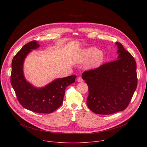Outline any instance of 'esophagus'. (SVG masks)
Listing matches in <instances>:
<instances>
[{"instance_id":"esophagus-1","label":"esophagus","mask_w":147,"mask_h":147,"mask_svg":"<svg viewBox=\"0 0 147 147\" xmlns=\"http://www.w3.org/2000/svg\"><path fill=\"white\" fill-rule=\"evenodd\" d=\"M77 81H78V82H82L83 81V80H82V78L81 77H79L77 79Z\"/></svg>"}]
</instances>
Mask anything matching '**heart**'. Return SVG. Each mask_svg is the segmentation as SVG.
I'll use <instances>...</instances> for the list:
<instances>
[{
	"instance_id": "obj_1",
	"label": "heart",
	"mask_w": 147,
	"mask_h": 147,
	"mask_svg": "<svg viewBox=\"0 0 147 147\" xmlns=\"http://www.w3.org/2000/svg\"><path fill=\"white\" fill-rule=\"evenodd\" d=\"M105 59L103 51L95 47H91L82 51L78 57V62L83 63L89 60L87 67L95 69L100 66Z\"/></svg>"
}]
</instances>
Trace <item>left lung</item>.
Returning a JSON list of instances; mask_svg holds the SVG:
<instances>
[{"mask_svg": "<svg viewBox=\"0 0 147 147\" xmlns=\"http://www.w3.org/2000/svg\"><path fill=\"white\" fill-rule=\"evenodd\" d=\"M117 60L84 71L82 78L88 87L87 104L98 115H111L127 107L137 86L136 62L121 44Z\"/></svg>", "mask_w": 147, "mask_h": 147, "instance_id": "obj_1", "label": "left lung"}]
</instances>
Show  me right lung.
<instances>
[{"mask_svg":"<svg viewBox=\"0 0 147 147\" xmlns=\"http://www.w3.org/2000/svg\"><path fill=\"white\" fill-rule=\"evenodd\" d=\"M39 47L36 40H32L24 45L14 56L10 81L17 99L23 107L35 113H51L61 105L66 87L75 82L77 76L73 75L56 79L40 88L32 86L24 77L23 63L27 55Z\"/></svg>","mask_w":147,"mask_h":147,"instance_id":"right-lung-1","label":"right lung"}]
</instances>
